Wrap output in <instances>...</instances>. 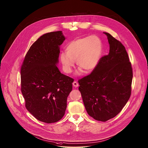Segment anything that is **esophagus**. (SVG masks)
<instances>
[{
    "label": "esophagus",
    "instance_id": "obj_1",
    "mask_svg": "<svg viewBox=\"0 0 148 148\" xmlns=\"http://www.w3.org/2000/svg\"><path fill=\"white\" fill-rule=\"evenodd\" d=\"M73 85L74 86V87L76 88V87H78V86H79V84H78V83L76 82H73Z\"/></svg>",
    "mask_w": 148,
    "mask_h": 148
}]
</instances>
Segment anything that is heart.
Wrapping results in <instances>:
<instances>
[{
    "mask_svg": "<svg viewBox=\"0 0 148 148\" xmlns=\"http://www.w3.org/2000/svg\"><path fill=\"white\" fill-rule=\"evenodd\" d=\"M66 52L60 54V61L65 72H72L76 60L80 68L79 74L82 72V70L89 72L99 63L102 52V42L95 35L79 38L67 45Z\"/></svg>",
    "mask_w": 148,
    "mask_h": 148,
    "instance_id": "1",
    "label": "heart"
}]
</instances>
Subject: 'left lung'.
Instances as JSON below:
<instances>
[{
    "label": "left lung",
    "mask_w": 148,
    "mask_h": 148,
    "mask_svg": "<svg viewBox=\"0 0 148 148\" xmlns=\"http://www.w3.org/2000/svg\"><path fill=\"white\" fill-rule=\"evenodd\" d=\"M109 52L101 58L93 72L79 80L88 114L105 122L117 116L131 94L133 72L125 47L109 33L104 32Z\"/></svg>",
    "instance_id": "8db88e82"
}]
</instances>
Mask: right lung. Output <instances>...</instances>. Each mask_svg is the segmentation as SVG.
<instances>
[{
  "mask_svg": "<svg viewBox=\"0 0 148 148\" xmlns=\"http://www.w3.org/2000/svg\"><path fill=\"white\" fill-rule=\"evenodd\" d=\"M62 31L47 33L30 47L21 68V90L25 107L37 120L45 123L62 119L73 79L61 73L60 46Z\"/></svg>",
  "mask_w": 148,
  "mask_h": 148,
  "instance_id": "right-lung-1",
  "label": "right lung"
}]
</instances>
